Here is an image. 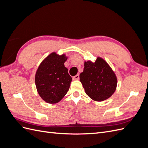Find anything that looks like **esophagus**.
I'll use <instances>...</instances> for the list:
<instances>
[{"label": "esophagus", "mask_w": 148, "mask_h": 148, "mask_svg": "<svg viewBox=\"0 0 148 148\" xmlns=\"http://www.w3.org/2000/svg\"><path fill=\"white\" fill-rule=\"evenodd\" d=\"M79 75H75V77H73V80H78V79H79Z\"/></svg>", "instance_id": "obj_1"}]
</instances>
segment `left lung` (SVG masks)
<instances>
[{
    "mask_svg": "<svg viewBox=\"0 0 148 148\" xmlns=\"http://www.w3.org/2000/svg\"><path fill=\"white\" fill-rule=\"evenodd\" d=\"M84 66L79 79L86 95L97 102L111 97L117 88V78L107 62L97 57L95 62L85 61Z\"/></svg>",
    "mask_w": 148,
    "mask_h": 148,
    "instance_id": "1",
    "label": "left lung"
}]
</instances>
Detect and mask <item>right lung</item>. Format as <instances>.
<instances>
[{
    "instance_id": "add662e5",
    "label": "right lung",
    "mask_w": 148,
    "mask_h": 148,
    "mask_svg": "<svg viewBox=\"0 0 148 148\" xmlns=\"http://www.w3.org/2000/svg\"><path fill=\"white\" fill-rule=\"evenodd\" d=\"M67 59L64 53L52 52L41 62L36 72L37 91L49 104L59 102L69 90L72 78L64 65Z\"/></svg>"
}]
</instances>
